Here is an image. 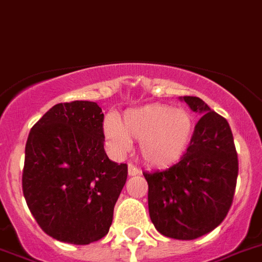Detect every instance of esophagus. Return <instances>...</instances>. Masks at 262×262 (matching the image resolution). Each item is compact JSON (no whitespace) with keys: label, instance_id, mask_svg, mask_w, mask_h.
<instances>
[{"label":"esophagus","instance_id":"34e87169","mask_svg":"<svg viewBox=\"0 0 262 262\" xmlns=\"http://www.w3.org/2000/svg\"><path fill=\"white\" fill-rule=\"evenodd\" d=\"M140 169H137L136 166L132 165V163H129L128 165V174L130 175V177H134V175H138L140 174Z\"/></svg>","mask_w":262,"mask_h":262}]
</instances>
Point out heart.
Wrapping results in <instances>:
<instances>
[{
  "mask_svg": "<svg viewBox=\"0 0 262 262\" xmlns=\"http://www.w3.org/2000/svg\"><path fill=\"white\" fill-rule=\"evenodd\" d=\"M104 133L117 153L128 150L132 140L140 141L145 162L165 167L177 162L187 150L194 133V118L186 109L149 104L128 109L120 122L108 117L104 121Z\"/></svg>",
  "mask_w": 262,
  "mask_h": 262,
  "instance_id": "obj_1",
  "label": "heart"
}]
</instances>
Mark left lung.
Here are the masks:
<instances>
[{
    "label": "left lung",
    "instance_id": "obj_1",
    "mask_svg": "<svg viewBox=\"0 0 262 262\" xmlns=\"http://www.w3.org/2000/svg\"><path fill=\"white\" fill-rule=\"evenodd\" d=\"M202 117L186 153L162 171L144 172L149 185L150 219L159 233L194 240L224 220L231 208L238 174L233 136L226 118L203 100L181 97Z\"/></svg>",
    "mask_w": 262,
    "mask_h": 262
}]
</instances>
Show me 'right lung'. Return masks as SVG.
Returning <instances> with one entry per match:
<instances>
[{"label":"right lung","instance_id":"right-lung-1","mask_svg":"<svg viewBox=\"0 0 262 262\" xmlns=\"http://www.w3.org/2000/svg\"><path fill=\"white\" fill-rule=\"evenodd\" d=\"M104 113L93 101L52 106L29 133L22 190L40 228L55 240L87 245L103 238L128 178L126 163L104 150Z\"/></svg>","mask_w":262,"mask_h":262}]
</instances>
